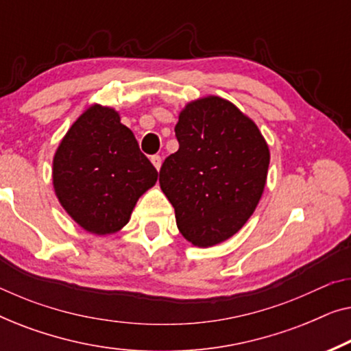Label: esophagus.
Returning <instances> with one entry per match:
<instances>
[{
    "mask_svg": "<svg viewBox=\"0 0 351 351\" xmlns=\"http://www.w3.org/2000/svg\"><path fill=\"white\" fill-rule=\"evenodd\" d=\"M152 162H153V166H155L156 169L160 171V167H161V162H162L161 156H160V155H155V156H152Z\"/></svg>",
    "mask_w": 351,
    "mask_h": 351,
    "instance_id": "34e87169",
    "label": "esophagus"
}]
</instances>
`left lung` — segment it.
<instances>
[{"label": "left lung", "mask_w": 351, "mask_h": 351, "mask_svg": "<svg viewBox=\"0 0 351 351\" xmlns=\"http://www.w3.org/2000/svg\"><path fill=\"white\" fill-rule=\"evenodd\" d=\"M179 150L167 156L160 186L186 241H227L256 210L267 184L270 148L257 124L219 95L191 100L176 124Z\"/></svg>", "instance_id": "1"}]
</instances>
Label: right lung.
Here are the masks:
<instances>
[{"label": "right lung", "instance_id": "add662e5", "mask_svg": "<svg viewBox=\"0 0 351 351\" xmlns=\"http://www.w3.org/2000/svg\"><path fill=\"white\" fill-rule=\"evenodd\" d=\"M158 171L117 110L94 104L76 118L52 158V185L65 213L86 232L113 234L129 222Z\"/></svg>", "mask_w": 351, "mask_h": 351}]
</instances>
